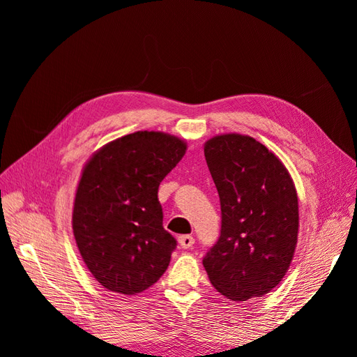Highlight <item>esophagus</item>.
I'll return each mask as SVG.
<instances>
[{"instance_id": "34e87169", "label": "esophagus", "mask_w": 357, "mask_h": 357, "mask_svg": "<svg viewBox=\"0 0 357 357\" xmlns=\"http://www.w3.org/2000/svg\"><path fill=\"white\" fill-rule=\"evenodd\" d=\"M178 243L183 248H190L193 245V243H195V238H193L192 235H181V236H178Z\"/></svg>"}]
</instances>
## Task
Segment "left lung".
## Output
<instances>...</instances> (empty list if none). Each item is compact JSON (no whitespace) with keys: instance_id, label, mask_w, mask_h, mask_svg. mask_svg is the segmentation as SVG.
Masks as SVG:
<instances>
[{"instance_id":"obj_1","label":"left lung","mask_w":357,"mask_h":357,"mask_svg":"<svg viewBox=\"0 0 357 357\" xmlns=\"http://www.w3.org/2000/svg\"><path fill=\"white\" fill-rule=\"evenodd\" d=\"M220 198L222 229L202 259L210 283L231 301L271 291L298 243V195L287 168L255 138L222 134L204 144Z\"/></svg>"}]
</instances>
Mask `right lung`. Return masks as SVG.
Instances as JSON below:
<instances>
[{"mask_svg":"<svg viewBox=\"0 0 357 357\" xmlns=\"http://www.w3.org/2000/svg\"><path fill=\"white\" fill-rule=\"evenodd\" d=\"M181 138L138 131L86 162L75 192L73 232L96 282L135 295L167 271L177 241L162 226L158 189L186 153Z\"/></svg>","mask_w":357,"mask_h":357,"instance_id":"right-lung-1","label":"right lung"}]
</instances>
